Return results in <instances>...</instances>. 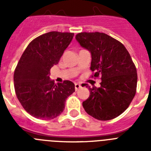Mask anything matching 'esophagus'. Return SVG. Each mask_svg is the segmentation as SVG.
<instances>
[{
	"instance_id": "esophagus-1",
	"label": "esophagus",
	"mask_w": 151,
	"mask_h": 151,
	"mask_svg": "<svg viewBox=\"0 0 151 151\" xmlns=\"http://www.w3.org/2000/svg\"><path fill=\"white\" fill-rule=\"evenodd\" d=\"M81 88H82V85H81V84H79V83L75 84V89H76V91H78V89Z\"/></svg>"
}]
</instances>
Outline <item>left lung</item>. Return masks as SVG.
Listing matches in <instances>:
<instances>
[{
    "label": "left lung",
    "instance_id": "obj_1",
    "mask_svg": "<svg viewBox=\"0 0 151 151\" xmlns=\"http://www.w3.org/2000/svg\"><path fill=\"white\" fill-rule=\"evenodd\" d=\"M79 45L91 53V70L101 76L99 88H91L82 103L85 112L98 120H110L122 114L136 93L138 75L130 54L123 45L105 33L81 32Z\"/></svg>",
    "mask_w": 151,
    "mask_h": 151
}]
</instances>
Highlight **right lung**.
<instances>
[{
    "instance_id": "right-lung-1",
    "label": "right lung",
    "mask_w": 151,
    "mask_h": 151,
    "mask_svg": "<svg viewBox=\"0 0 151 151\" xmlns=\"http://www.w3.org/2000/svg\"><path fill=\"white\" fill-rule=\"evenodd\" d=\"M70 32H50L28 45L17 64L13 82L22 107L37 119H53L63 111L66 100L75 91L73 82L66 80L55 85L50 69L59 63L73 40Z\"/></svg>"
}]
</instances>
